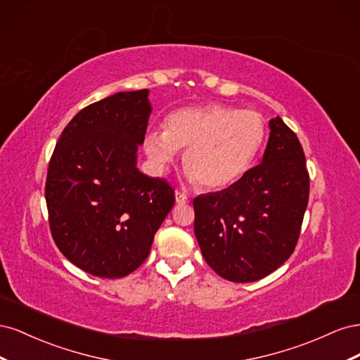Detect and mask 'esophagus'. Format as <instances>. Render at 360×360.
<instances>
[{"instance_id": "34e87169", "label": "esophagus", "mask_w": 360, "mask_h": 360, "mask_svg": "<svg viewBox=\"0 0 360 360\" xmlns=\"http://www.w3.org/2000/svg\"><path fill=\"white\" fill-rule=\"evenodd\" d=\"M176 201H177V204H188L189 198L181 192H176Z\"/></svg>"}]
</instances>
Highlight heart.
<instances>
[{
    "label": "heart",
    "mask_w": 360,
    "mask_h": 360,
    "mask_svg": "<svg viewBox=\"0 0 360 360\" xmlns=\"http://www.w3.org/2000/svg\"><path fill=\"white\" fill-rule=\"evenodd\" d=\"M267 127L255 111L207 105L167 115L163 130H148L144 150L151 165L167 171L184 151V169L202 189L219 191L240 180L254 165Z\"/></svg>",
    "instance_id": "1"
}]
</instances>
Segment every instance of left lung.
<instances>
[{
    "mask_svg": "<svg viewBox=\"0 0 360 360\" xmlns=\"http://www.w3.org/2000/svg\"><path fill=\"white\" fill-rule=\"evenodd\" d=\"M259 165L230 188L193 200L195 237L204 259L231 282H254L282 266L297 245L309 198L307 159L281 117Z\"/></svg>",
    "mask_w": 360,
    "mask_h": 360,
    "instance_id": "8db88e82",
    "label": "left lung"
}]
</instances>
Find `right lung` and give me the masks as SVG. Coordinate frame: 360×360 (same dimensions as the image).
Here are the masks:
<instances>
[{"label":"right lung","mask_w":360,"mask_h":360,"mask_svg":"<svg viewBox=\"0 0 360 360\" xmlns=\"http://www.w3.org/2000/svg\"><path fill=\"white\" fill-rule=\"evenodd\" d=\"M151 105L148 90L91 103L64 127L45 197L53 242L70 263L99 278H123L144 263L176 202L163 179L136 168Z\"/></svg>","instance_id":"add662e5"}]
</instances>
